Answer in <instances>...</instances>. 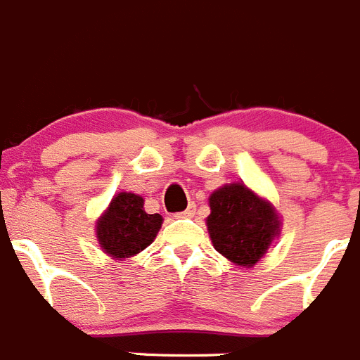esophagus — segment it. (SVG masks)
Segmentation results:
<instances>
[{"instance_id":"1","label":"esophagus","mask_w":360,"mask_h":360,"mask_svg":"<svg viewBox=\"0 0 360 360\" xmlns=\"http://www.w3.org/2000/svg\"><path fill=\"white\" fill-rule=\"evenodd\" d=\"M194 210H196V205H194V203H191V205L187 207V209L184 210V212H178L174 217H193L194 216Z\"/></svg>"}]
</instances>
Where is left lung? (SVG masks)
Here are the masks:
<instances>
[{"label":"left lung","instance_id":"obj_1","mask_svg":"<svg viewBox=\"0 0 360 360\" xmlns=\"http://www.w3.org/2000/svg\"><path fill=\"white\" fill-rule=\"evenodd\" d=\"M209 207L205 223L214 250L239 268H253L282 232L275 205L243 182L214 191Z\"/></svg>","mask_w":360,"mask_h":360}]
</instances>
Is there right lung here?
<instances>
[{"label": "right lung", "instance_id": "add662e5", "mask_svg": "<svg viewBox=\"0 0 360 360\" xmlns=\"http://www.w3.org/2000/svg\"><path fill=\"white\" fill-rule=\"evenodd\" d=\"M162 221L160 214L144 210L143 196L123 191L96 219L98 245L114 260H128L153 243Z\"/></svg>", "mask_w": 360, "mask_h": 360}]
</instances>
